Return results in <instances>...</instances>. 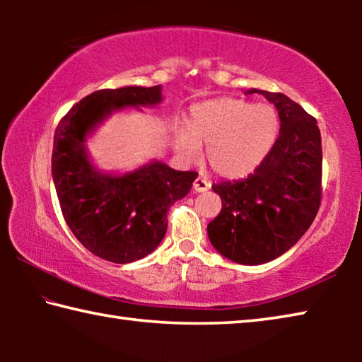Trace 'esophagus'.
I'll list each match as a JSON object with an SVG mask.
<instances>
[{
  "mask_svg": "<svg viewBox=\"0 0 362 362\" xmlns=\"http://www.w3.org/2000/svg\"><path fill=\"white\" fill-rule=\"evenodd\" d=\"M209 188H211V182H207L206 179H203V177H198V179L193 182V189L196 193H204Z\"/></svg>",
  "mask_w": 362,
  "mask_h": 362,
  "instance_id": "34e87169",
  "label": "esophagus"
}]
</instances>
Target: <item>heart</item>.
<instances>
[{
  "mask_svg": "<svg viewBox=\"0 0 362 362\" xmlns=\"http://www.w3.org/2000/svg\"><path fill=\"white\" fill-rule=\"evenodd\" d=\"M278 132L279 115L274 107L222 97L194 105L187 132H177L174 145L185 159L198 158L199 146H207L206 158L214 173L240 179L263 161Z\"/></svg>",
  "mask_w": 362,
  "mask_h": 362,
  "instance_id": "heart-1",
  "label": "heart"
}]
</instances>
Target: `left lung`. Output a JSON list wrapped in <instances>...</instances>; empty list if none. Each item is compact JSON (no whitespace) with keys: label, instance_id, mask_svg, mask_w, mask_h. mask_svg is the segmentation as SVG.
<instances>
[{"label":"left lung","instance_id":"obj_1","mask_svg":"<svg viewBox=\"0 0 362 362\" xmlns=\"http://www.w3.org/2000/svg\"><path fill=\"white\" fill-rule=\"evenodd\" d=\"M252 93L278 108L279 136L246 179L212 185L222 198V211L207 225L212 246L241 265H260L289 250L313 223L322 198L316 119L284 94Z\"/></svg>","mask_w":362,"mask_h":362}]
</instances>
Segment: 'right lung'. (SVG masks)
<instances>
[{
    "mask_svg": "<svg viewBox=\"0 0 362 362\" xmlns=\"http://www.w3.org/2000/svg\"><path fill=\"white\" fill-rule=\"evenodd\" d=\"M159 102L161 86L95 90L69 110L54 134L52 179L64 218L76 240L103 260L131 263L151 254L166 235L169 207L198 177L158 161L107 175L86 156V136L107 115Z\"/></svg>",
    "mask_w": 362,
    "mask_h": 362,
    "instance_id": "add662e5",
    "label": "right lung"
}]
</instances>
